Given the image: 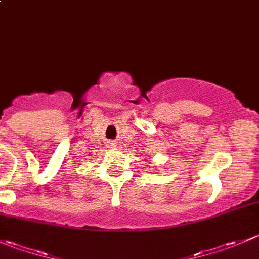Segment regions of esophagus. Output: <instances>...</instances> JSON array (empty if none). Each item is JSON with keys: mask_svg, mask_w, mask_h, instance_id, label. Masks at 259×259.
<instances>
[{"mask_svg": "<svg viewBox=\"0 0 259 259\" xmlns=\"http://www.w3.org/2000/svg\"><path fill=\"white\" fill-rule=\"evenodd\" d=\"M109 147H110V148H114V147H115V144H114V143H110Z\"/></svg>", "mask_w": 259, "mask_h": 259, "instance_id": "obj_1", "label": "esophagus"}]
</instances>
